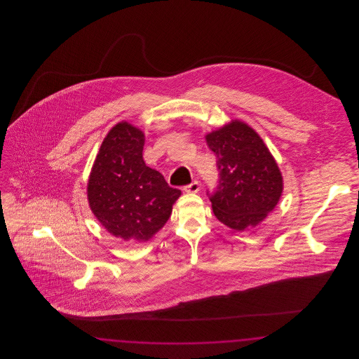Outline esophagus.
I'll list each match as a JSON object with an SVG mask.
<instances>
[{
  "label": "esophagus",
  "mask_w": 359,
  "mask_h": 359,
  "mask_svg": "<svg viewBox=\"0 0 359 359\" xmlns=\"http://www.w3.org/2000/svg\"><path fill=\"white\" fill-rule=\"evenodd\" d=\"M199 183L198 182H192L191 184H188L186 187L183 188V191L184 192H187V194H196L198 191H199Z\"/></svg>",
  "instance_id": "esophagus-1"
}]
</instances>
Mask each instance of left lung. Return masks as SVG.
I'll use <instances>...</instances> for the list:
<instances>
[{
	"mask_svg": "<svg viewBox=\"0 0 359 359\" xmlns=\"http://www.w3.org/2000/svg\"><path fill=\"white\" fill-rule=\"evenodd\" d=\"M205 138L219 170V184L210 198L214 215L236 231L256 227L273 211L284 189L273 154L241 120L224 123Z\"/></svg>",
	"mask_w": 359,
	"mask_h": 359,
	"instance_id": "1",
	"label": "left lung"
}]
</instances>
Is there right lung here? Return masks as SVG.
<instances>
[{
    "mask_svg": "<svg viewBox=\"0 0 359 359\" xmlns=\"http://www.w3.org/2000/svg\"><path fill=\"white\" fill-rule=\"evenodd\" d=\"M144 132L121 121L106 137L87 182L91 212L107 233L123 241L147 242L170 219L182 195L142 158Z\"/></svg>",
    "mask_w": 359,
    "mask_h": 359,
    "instance_id": "add662e5",
    "label": "right lung"
}]
</instances>
